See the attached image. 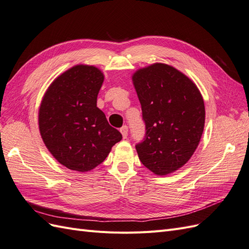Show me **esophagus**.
<instances>
[{
	"label": "esophagus",
	"mask_w": 249,
	"mask_h": 249,
	"mask_svg": "<svg viewBox=\"0 0 249 249\" xmlns=\"http://www.w3.org/2000/svg\"><path fill=\"white\" fill-rule=\"evenodd\" d=\"M120 133H122L123 137L125 139L127 137V126L124 125L123 127H120Z\"/></svg>",
	"instance_id": "34e87169"
}]
</instances>
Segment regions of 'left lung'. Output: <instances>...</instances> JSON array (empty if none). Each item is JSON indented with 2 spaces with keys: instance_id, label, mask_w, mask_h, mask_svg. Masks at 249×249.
<instances>
[{
  "instance_id": "left-lung-1",
  "label": "left lung",
  "mask_w": 249,
  "mask_h": 249,
  "mask_svg": "<svg viewBox=\"0 0 249 249\" xmlns=\"http://www.w3.org/2000/svg\"><path fill=\"white\" fill-rule=\"evenodd\" d=\"M145 124L136 144L141 163L157 176L175 172L189 161L205 126V104L196 85L183 72L155 63L133 74Z\"/></svg>"
}]
</instances>
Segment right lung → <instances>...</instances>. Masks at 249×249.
<instances>
[{"label":"right lung","mask_w":249,"mask_h":249,"mask_svg":"<svg viewBox=\"0 0 249 249\" xmlns=\"http://www.w3.org/2000/svg\"><path fill=\"white\" fill-rule=\"evenodd\" d=\"M103 82L97 67L76 65L54 80L41 101V138L55 159L71 170L93 169L123 138L96 107Z\"/></svg>","instance_id":"right-lung-1"}]
</instances>
